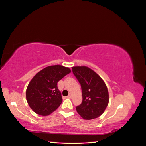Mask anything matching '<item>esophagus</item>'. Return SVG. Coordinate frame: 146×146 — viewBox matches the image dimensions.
<instances>
[{
  "instance_id": "esophagus-1",
  "label": "esophagus",
  "mask_w": 146,
  "mask_h": 146,
  "mask_svg": "<svg viewBox=\"0 0 146 146\" xmlns=\"http://www.w3.org/2000/svg\"><path fill=\"white\" fill-rule=\"evenodd\" d=\"M67 98H72V94H71V93H69V95L67 96Z\"/></svg>"
}]
</instances>
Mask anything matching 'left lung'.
Returning <instances> with one entry per match:
<instances>
[{
    "mask_svg": "<svg viewBox=\"0 0 146 146\" xmlns=\"http://www.w3.org/2000/svg\"><path fill=\"white\" fill-rule=\"evenodd\" d=\"M72 72L80 83L83 100L76 107L77 113L86 120L101 116L108 104L107 87L99 75L86 66L72 67Z\"/></svg>",
    "mask_w": 146,
    "mask_h": 146,
    "instance_id": "obj_1",
    "label": "left lung"
}]
</instances>
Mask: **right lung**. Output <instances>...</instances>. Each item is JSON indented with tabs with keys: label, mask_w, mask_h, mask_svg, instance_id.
Wrapping results in <instances>:
<instances>
[{
	"label": "right lung",
	"mask_w": 146,
	"mask_h": 146,
	"mask_svg": "<svg viewBox=\"0 0 146 146\" xmlns=\"http://www.w3.org/2000/svg\"><path fill=\"white\" fill-rule=\"evenodd\" d=\"M70 72L63 66H50L33 77L26 90V99L35 113L46 116L58 108L63 99L57 83Z\"/></svg>",
	"instance_id": "right-lung-1"
}]
</instances>
